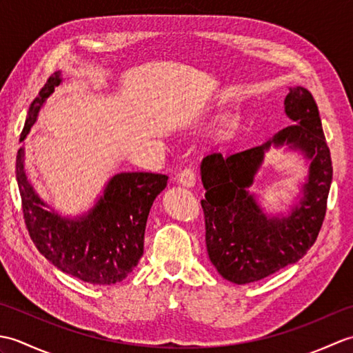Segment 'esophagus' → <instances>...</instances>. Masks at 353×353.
I'll return each instance as SVG.
<instances>
[{
	"label": "esophagus",
	"mask_w": 353,
	"mask_h": 353,
	"mask_svg": "<svg viewBox=\"0 0 353 353\" xmlns=\"http://www.w3.org/2000/svg\"><path fill=\"white\" fill-rule=\"evenodd\" d=\"M177 182L182 183L183 186H194L196 185V181H197V174H196V170H194L192 167H185L182 168L181 171H179L177 174Z\"/></svg>",
	"instance_id": "obj_1"
}]
</instances>
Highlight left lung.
I'll list each match as a JSON object with an SVG mask.
<instances>
[{"mask_svg": "<svg viewBox=\"0 0 353 353\" xmlns=\"http://www.w3.org/2000/svg\"><path fill=\"white\" fill-rule=\"evenodd\" d=\"M285 112L294 124L265 144L228 156L212 153L201 162L206 249L219 273L230 282H256L299 261L316 243L325 220L332 161L317 103L308 89L291 88ZM272 141H287L313 159L305 197L288 219H267L246 192Z\"/></svg>", "mask_w": 353, "mask_h": 353, "instance_id": "left-lung-1", "label": "left lung"}]
</instances>
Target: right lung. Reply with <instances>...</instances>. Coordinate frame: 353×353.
Returning <instances> with one entry per match:
<instances>
[{
  "label": "right lung",
  "mask_w": 353,
  "mask_h": 353,
  "mask_svg": "<svg viewBox=\"0 0 353 353\" xmlns=\"http://www.w3.org/2000/svg\"><path fill=\"white\" fill-rule=\"evenodd\" d=\"M61 83V72L48 77L33 100L19 141H24L36 121L45 99ZM17 154V179L26 228L45 258L63 273L77 279L110 285L123 281L144 253L147 216L168 177L153 172H121L112 177L104 196L86 216L63 220L43 209V201L30 186L22 161Z\"/></svg>",
  "instance_id": "1"
}]
</instances>
